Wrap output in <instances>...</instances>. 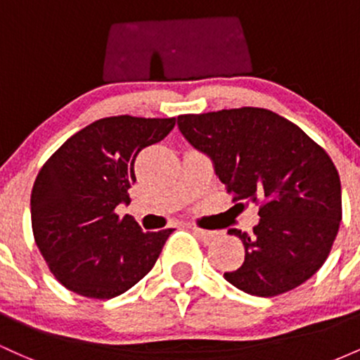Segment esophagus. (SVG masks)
Listing matches in <instances>:
<instances>
[{"label":"esophagus","instance_id":"esophagus-1","mask_svg":"<svg viewBox=\"0 0 360 360\" xmlns=\"http://www.w3.org/2000/svg\"><path fill=\"white\" fill-rule=\"evenodd\" d=\"M189 229L193 230L194 235L200 238H203V240H213L214 235H217V232H208V230H201V229H196V226H189Z\"/></svg>","mask_w":360,"mask_h":360}]
</instances>
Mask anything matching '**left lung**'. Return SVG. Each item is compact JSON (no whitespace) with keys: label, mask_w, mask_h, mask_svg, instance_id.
<instances>
[{"label":"left lung","mask_w":360,"mask_h":360,"mask_svg":"<svg viewBox=\"0 0 360 360\" xmlns=\"http://www.w3.org/2000/svg\"><path fill=\"white\" fill-rule=\"evenodd\" d=\"M177 127L210 157L214 174L237 200L260 206L250 233L229 229L245 247V260L225 279L269 298L311 278L342 220L340 177L323 148L289 120L250 106L181 115Z\"/></svg>","instance_id":"1"}]
</instances>
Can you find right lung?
Here are the masks:
<instances>
[{"label": "right lung", "instance_id": "obj_1", "mask_svg": "<svg viewBox=\"0 0 360 360\" xmlns=\"http://www.w3.org/2000/svg\"><path fill=\"white\" fill-rule=\"evenodd\" d=\"M176 118L111 117L91 123L62 143L32 189V229L57 281L86 298L123 295L154 267L174 229L142 232L120 220L137 181L135 157L160 142Z\"/></svg>", "mask_w": 360, "mask_h": 360}]
</instances>
